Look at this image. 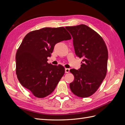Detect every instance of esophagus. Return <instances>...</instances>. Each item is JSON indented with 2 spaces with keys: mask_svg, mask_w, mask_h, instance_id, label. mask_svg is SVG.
I'll use <instances>...</instances> for the list:
<instances>
[{
  "mask_svg": "<svg viewBox=\"0 0 125 125\" xmlns=\"http://www.w3.org/2000/svg\"><path fill=\"white\" fill-rule=\"evenodd\" d=\"M70 71V69L69 68H65V73H69Z\"/></svg>",
  "mask_w": 125,
  "mask_h": 125,
  "instance_id": "34e87169",
  "label": "esophagus"
}]
</instances>
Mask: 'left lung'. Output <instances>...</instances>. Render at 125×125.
<instances>
[{
	"label": "left lung",
	"mask_w": 125,
	"mask_h": 125,
	"mask_svg": "<svg viewBox=\"0 0 125 125\" xmlns=\"http://www.w3.org/2000/svg\"><path fill=\"white\" fill-rule=\"evenodd\" d=\"M66 29L73 38L75 54L83 59L80 69L70 70L74 77L69 85L70 90L79 97H89L96 91L106 74V45L99 34L86 25Z\"/></svg>",
	"instance_id": "left-lung-1"
}]
</instances>
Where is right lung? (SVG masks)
<instances>
[{"label": "right lung", "mask_w": 125, "mask_h": 125, "mask_svg": "<svg viewBox=\"0 0 125 125\" xmlns=\"http://www.w3.org/2000/svg\"><path fill=\"white\" fill-rule=\"evenodd\" d=\"M71 39L63 27L44 28L29 33L22 41L16 56L18 80L34 95L43 98L50 95L65 73V68L48 63L55 45Z\"/></svg>", "instance_id": "obj_1"}]
</instances>
